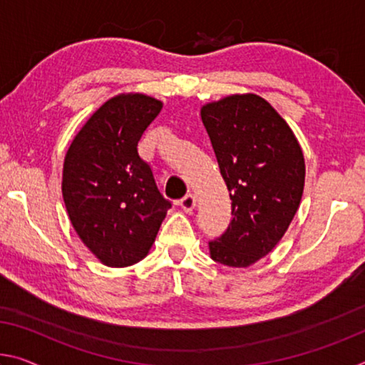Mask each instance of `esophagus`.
Instances as JSON below:
<instances>
[{
  "instance_id": "obj_1",
  "label": "esophagus",
  "mask_w": 365,
  "mask_h": 365,
  "mask_svg": "<svg viewBox=\"0 0 365 365\" xmlns=\"http://www.w3.org/2000/svg\"><path fill=\"white\" fill-rule=\"evenodd\" d=\"M195 206H196V198L192 193H188L185 198L180 200V207L185 212H192L195 210Z\"/></svg>"
}]
</instances>
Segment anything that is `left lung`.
Here are the masks:
<instances>
[{
	"label": "left lung",
	"instance_id": "left-lung-1",
	"mask_svg": "<svg viewBox=\"0 0 365 365\" xmlns=\"http://www.w3.org/2000/svg\"><path fill=\"white\" fill-rule=\"evenodd\" d=\"M219 169L232 200V221L210 244L214 262L248 268L279 244L305 183L302 148L287 121L252 92L201 107Z\"/></svg>",
	"mask_w": 365,
	"mask_h": 365
}]
</instances>
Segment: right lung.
<instances>
[{"instance_id": "right-lung-1", "label": "right lung", "mask_w": 365, "mask_h": 365, "mask_svg": "<svg viewBox=\"0 0 365 365\" xmlns=\"http://www.w3.org/2000/svg\"><path fill=\"white\" fill-rule=\"evenodd\" d=\"M162 101L123 92L103 102L69 144L61 192L74 230L102 264L131 266L151 250L170 203L138 141Z\"/></svg>"}]
</instances>
